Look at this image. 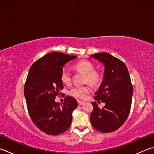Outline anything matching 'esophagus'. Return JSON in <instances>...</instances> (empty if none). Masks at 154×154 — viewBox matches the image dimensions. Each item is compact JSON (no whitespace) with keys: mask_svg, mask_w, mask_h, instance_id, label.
Segmentation results:
<instances>
[{"mask_svg":"<svg viewBox=\"0 0 154 154\" xmlns=\"http://www.w3.org/2000/svg\"><path fill=\"white\" fill-rule=\"evenodd\" d=\"M77 102H78V104H79V105H83L84 103H85V102L84 101H77Z\"/></svg>","mask_w":154,"mask_h":154,"instance_id":"1","label":"esophagus"}]
</instances>
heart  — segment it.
Masks as SVG:
<instances>
[{"mask_svg": "<svg viewBox=\"0 0 154 154\" xmlns=\"http://www.w3.org/2000/svg\"><path fill=\"white\" fill-rule=\"evenodd\" d=\"M73 68L75 71L85 75V77L84 79L85 83L88 82L92 85H95L99 82V74L97 71L93 70L94 67H93L92 63L90 62L81 61L75 64ZM60 78H61L62 83L65 84V85H69L71 81V75L70 72L66 69H63L62 70ZM91 91V87L88 85L75 86L70 90L69 94L73 97L83 99H85L87 94H89Z\"/></svg>", "mask_w": 154, "mask_h": 154, "instance_id": "heart-1", "label": "heart"}]
</instances>
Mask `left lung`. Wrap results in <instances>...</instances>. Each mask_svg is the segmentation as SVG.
I'll return each mask as SVG.
<instances>
[{"instance_id": "obj_1", "label": "left lung", "mask_w": 154, "mask_h": 154, "mask_svg": "<svg viewBox=\"0 0 154 154\" xmlns=\"http://www.w3.org/2000/svg\"><path fill=\"white\" fill-rule=\"evenodd\" d=\"M91 57L104 65L103 81L94 99L105 105L100 109L96 102H92L93 109L90 121L96 130L109 133L119 129L127 119L130 112L133 87L128 69L121 60L107 53L95 54Z\"/></svg>"}]
</instances>
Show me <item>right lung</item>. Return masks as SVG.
<instances>
[{
	"label": "right lung",
	"instance_id": "right-lung-1",
	"mask_svg": "<svg viewBox=\"0 0 154 154\" xmlns=\"http://www.w3.org/2000/svg\"><path fill=\"white\" fill-rule=\"evenodd\" d=\"M76 56L51 53L35 61L29 69L24 95L30 117L37 127L48 135H57L70 127L72 113L78 106L73 97L67 96L63 104L55 97L63 89L61 73L66 63Z\"/></svg>",
	"mask_w": 154,
	"mask_h": 154
}]
</instances>
